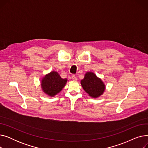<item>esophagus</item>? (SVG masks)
I'll return each mask as SVG.
<instances>
[{
  "label": "esophagus",
  "mask_w": 148,
  "mask_h": 148,
  "mask_svg": "<svg viewBox=\"0 0 148 148\" xmlns=\"http://www.w3.org/2000/svg\"><path fill=\"white\" fill-rule=\"evenodd\" d=\"M72 79H73L74 81H77V77H76L75 75H72Z\"/></svg>",
  "instance_id": "1"
}]
</instances>
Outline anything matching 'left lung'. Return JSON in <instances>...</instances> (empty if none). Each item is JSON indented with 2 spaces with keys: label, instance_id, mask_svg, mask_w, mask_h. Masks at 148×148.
I'll use <instances>...</instances> for the list:
<instances>
[{
  "label": "left lung",
  "instance_id": "obj_1",
  "mask_svg": "<svg viewBox=\"0 0 148 148\" xmlns=\"http://www.w3.org/2000/svg\"><path fill=\"white\" fill-rule=\"evenodd\" d=\"M83 89L92 98H97L101 95L105 90V84L99 78L92 72H88L84 79L81 80Z\"/></svg>",
  "mask_w": 148,
  "mask_h": 148
}]
</instances>
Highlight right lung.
<instances>
[{
  "label": "right lung",
  "instance_id": "right-lung-1",
  "mask_svg": "<svg viewBox=\"0 0 148 148\" xmlns=\"http://www.w3.org/2000/svg\"><path fill=\"white\" fill-rule=\"evenodd\" d=\"M66 82L67 79L61 78L58 72L52 71L42 79L41 88L46 94L54 97L62 90Z\"/></svg>",
  "mask_w": 148,
  "mask_h": 148
}]
</instances>
